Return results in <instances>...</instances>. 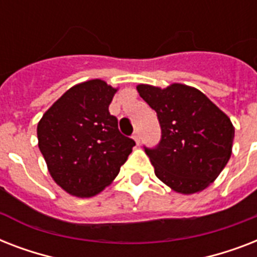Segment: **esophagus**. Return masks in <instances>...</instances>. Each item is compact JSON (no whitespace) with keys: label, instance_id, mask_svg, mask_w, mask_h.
Segmentation results:
<instances>
[{"label":"esophagus","instance_id":"obj_1","mask_svg":"<svg viewBox=\"0 0 257 257\" xmlns=\"http://www.w3.org/2000/svg\"><path fill=\"white\" fill-rule=\"evenodd\" d=\"M132 137H133V140L136 141L137 144L140 143V136H139V131H137V129H136V131H135V132H133V136Z\"/></svg>","mask_w":257,"mask_h":257}]
</instances>
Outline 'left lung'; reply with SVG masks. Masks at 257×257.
Masks as SVG:
<instances>
[{
    "instance_id": "8db88e82",
    "label": "left lung",
    "mask_w": 257,
    "mask_h": 257,
    "mask_svg": "<svg viewBox=\"0 0 257 257\" xmlns=\"http://www.w3.org/2000/svg\"><path fill=\"white\" fill-rule=\"evenodd\" d=\"M137 92L161 126L160 143L145 147L157 177L184 195L205 189L231 157L235 128L229 117L199 89L183 84H140Z\"/></svg>"
}]
</instances>
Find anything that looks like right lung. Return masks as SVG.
<instances>
[{"label": "right lung", "instance_id": "right-lung-1", "mask_svg": "<svg viewBox=\"0 0 257 257\" xmlns=\"http://www.w3.org/2000/svg\"><path fill=\"white\" fill-rule=\"evenodd\" d=\"M116 88L89 80L66 90L37 125L50 176L69 195L92 197L108 187L136 143L109 113Z\"/></svg>", "mask_w": 257, "mask_h": 257}]
</instances>
